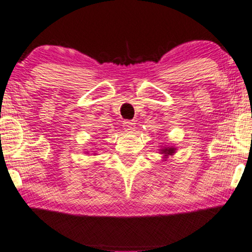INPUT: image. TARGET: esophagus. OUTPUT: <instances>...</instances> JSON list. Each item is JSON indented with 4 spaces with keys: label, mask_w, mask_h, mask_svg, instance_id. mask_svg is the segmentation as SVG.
Returning a JSON list of instances; mask_svg holds the SVG:
<instances>
[{
    "label": "esophagus",
    "mask_w": 252,
    "mask_h": 252,
    "mask_svg": "<svg viewBox=\"0 0 252 252\" xmlns=\"http://www.w3.org/2000/svg\"><path fill=\"white\" fill-rule=\"evenodd\" d=\"M123 126H124V130H126V131H133L136 126H135V123H133V121L126 120V121H123Z\"/></svg>",
    "instance_id": "esophagus-1"
}]
</instances>
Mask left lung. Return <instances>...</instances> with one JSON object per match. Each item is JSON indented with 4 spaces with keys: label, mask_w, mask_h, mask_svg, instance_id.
<instances>
[{
    "label": "left lung",
    "mask_w": 252,
    "mask_h": 252,
    "mask_svg": "<svg viewBox=\"0 0 252 252\" xmlns=\"http://www.w3.org/2000/svg\"><path fill=\"white\" fill-rule=\"evenodd\" d=\"M161 151H162V153L166 154V156H172V154L174 153V151H175V149H163Z\"/></svg>",
    "instance_id": "obj_1"
}]
</instances>
